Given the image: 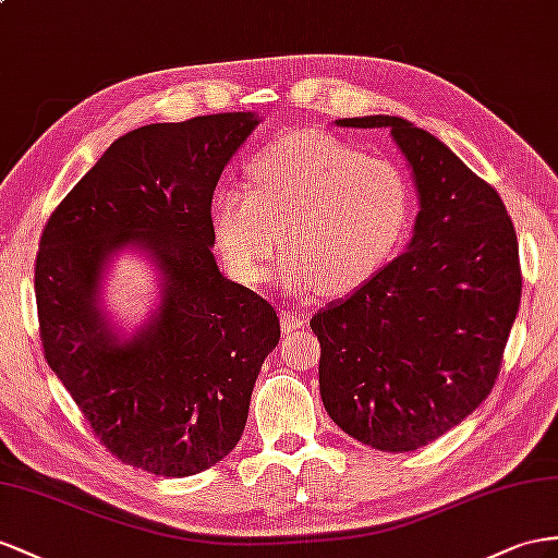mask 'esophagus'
<instances>
[{
    "instance_id": "34e87169",
    "label": "esophagus",
    "mask_w": 558,
    "mask_h": 558,
    "mask_svg": "<svg viewBox=\"0 0 558 558\" xmlns=\"http://www.w3.org/2000/svg\"><path fill=\"white\" fill-rule=\"evenodd\" d=\"M306 323V318L302 316V313H296V311H280V325H282V332H294V330H299V327H302Z\"/></svg>"
}]
</instances>
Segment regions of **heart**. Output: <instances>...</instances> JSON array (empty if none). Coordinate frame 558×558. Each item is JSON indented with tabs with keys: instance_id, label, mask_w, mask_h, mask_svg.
Instances as JSON below:
<instances>
[{
	"instance_id": "obj_1",
	"label": "heart",
	"mask_w": 558,
	"mask_h": 558,
	"mask_svg": "<svg viewBox=\"0 0 558 558\" xmlns=\"http://www.w3.org/2000/svg\"><path fill=\"white\" fill-rule=\"evenodd\" d=\"M412 203V183L396 162L367 157L330 134L294 132L252 157L247 189H217L211 233L242 284L266 280L282 235L290 288L341 296L391 262Z\"/></svg>"
}]
</instances>
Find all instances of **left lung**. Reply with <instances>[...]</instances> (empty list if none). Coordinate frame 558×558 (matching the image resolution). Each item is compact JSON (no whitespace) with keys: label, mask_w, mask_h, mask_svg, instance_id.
Instances as JSON below:
<instances>
[{"label":"left lung","mask_w":558,"mask_h":558,"mask_svg":"<svg viewBox=\"0 0 558 558\" xmlns=\"http://www.w3.org/2000/svg\"><path fill=\"white\" fill-rule=\"evenodd\" d=\"M337 126L391 130L420 214L403 254L311 318L323 405L369 448L417 450L495 387L521 304L519 240L502 197L436 136L391 116Z\"/></svg>","instance_id":"1"}]
</instances>
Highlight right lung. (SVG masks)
Instances as JSON below:
<instances>
[{
	"label": "right lung",
	"mask_w": 558,
	"mask_h": 558,
	"mask_svg": "<svg viewBox=\"0 0 558 558\" xmlns=\"http://www.w3.org/2000/svg\"><path fill=\"white\" fill-rule=\"evenodd\" d=\"M256 124L254 112H219L120 136L39 240L45 359L106 450L155 476L199 474L238 446L254 381L278 347L274 306L223 278L211 254L214 189ZM122 246L148 251L163 288L132 338L97 302Z\"/></svg>",
	"instance_id": "obj_1"
}]
</instances>
